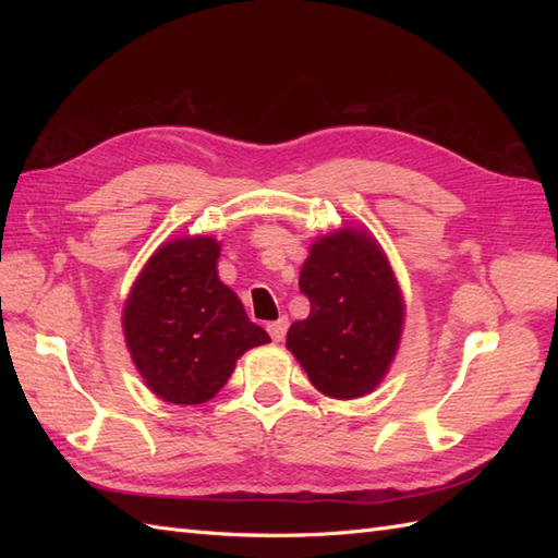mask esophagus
I'll use <instances>...</instances> for the list:
<instances>
[{"instance_id": "obj_1", "label": "esophagus", "mask_w": 558, "mask_h": 558, "mask_svg": "<svg viewBox=\"0 0 558 558\" xmlns=\"http://www.w3.org/2000/svg\"><path fill=\"white\" fill-rule=\"evenodd\" d=\"M268 333H270V338H272V340L280 342L282 338H286V333H288V318H286V316H280L278 322L268 324Z\"/></svg>"}]
</instances>
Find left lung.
<instances>
[{
    "label": "left lung",
    "instance_id": "obj_1",
    "mask_svg": "<svg viewBox=\"0 0 558 558\" xmlns=\"http://www.w3.org/2000/svg\"><path fill=\"white\" fill-rule=\"evenodd\" d=\"M312 312L288 330V348L328 398H362L384 381L405 304L384 248L366 230L318 236L300 272Z\"/></svg>",
    "mask_w": 558,
    "mask_h": 558
}]
</instances>
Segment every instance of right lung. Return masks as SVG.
Segmentation results:
<instances>
[{"label":"right lung","instance_id":"obj_1","mask_svg":"<svg viewBox=\"0 0 558 558\" xmlns=\"http://www.w3.org/2000/svg\"><path fill=\"white\" fill-rule=\"evenodd\" d=\"M213 236H177L156 248L124 304V338L158 398L198 405L228 384L246 350L270 342L218 278Z\"/></svg>","mask_w":558,"mask_h":558}]
</instances>
